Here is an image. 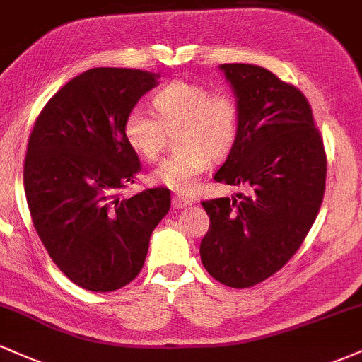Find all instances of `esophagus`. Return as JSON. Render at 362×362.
Segmentation results:
<instances>
[{
	"mask_svg": "<svg viewBox=\"0 0 362 362\" xmlns=\"http://www.w3.org/2000/svg\"><path fill=\"white\" fill-rule=\"evenodd\" d=\"M172 206H173V209H184V207H187V206H192V201L180 197V195H173Z\"/></svg>",
	"mask_w": 362,
	"mask_h": 362,
	"instance_id": "34e87169",
	"label": "esophagus"
}]
</instances>
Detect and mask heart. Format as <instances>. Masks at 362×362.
Segmentation results:
<instances>
[{
  "instance_id": "b5f03b06",
  "label": "heart",
  "mask_w": 362,
  "mask_h": 362,
  "mask_svg": "<svg viewBox=\"0 0 362 362\" xmlns=\"http://www.w3.org/2000/svg\"><path fill=\"white\" fill-rule=\"evenodd\" d=\"M156 117L134 107L124 120L127 144L143 156L155 160L165 136L177 132V151L153 170L156 184L178 194H192L209 160H224L240 134V105L228 91L211 93L199 83L175 80L153 97Z\"/></svg>"
}]
</instances>
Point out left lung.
Returning <instances> with one entry per match:
<instances>
[{"label": "left lung", "mask_w": 362, "mask_h": 362, "mask_svg": "<svg viewBox=\"0 0 362 362\" xmlns=\"http://www.w3.org/2000/svg\"><path fill=\"white\" fill-rule=\"evenodd\" d=\"M240 105V134L214 180L248 194L204 201L201 260L216 281L250 288L276 274L308 235L327 156L305 95L255 64H221Z\"/></svg>", "instance_id": "8db88e82"}]
</instances>
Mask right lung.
I'll return each mask as SVG.
<instances>
[{"mask_svg":"<svg viewBox=\"0 0 362 362\" xmlns=\"http://www.w3.org/2000/svg\"><path fill=\"white\" fill-rule=\"evenodd\" d=\"M158 78L88 69L54 95L32 129L23 168L32 221L54 264L83 289L109 293L134 279L170 211L161 187L129 199L119 192L141 170L124 120Z\"/></svg>","mask_w":362,"mask_h":362,"instance_id":"right-lung-1","label":"right lung"}]
</instances>
